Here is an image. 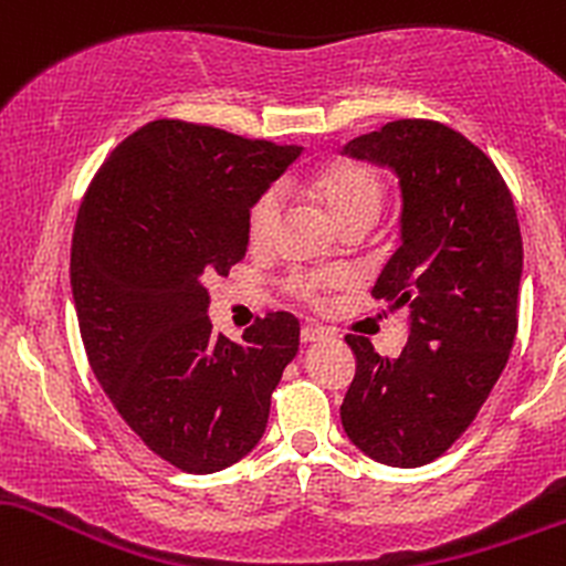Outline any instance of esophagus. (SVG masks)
<instances>
[{
	"mask_svg": "<svg viewBox=\"0 0 566 566\" xmlns=\"http://www.w3.org/2000/svg\"><path fill=\"white\" fill-rule=\"evenodd\" d=\"M302 342L304 345H310V342H321V339H326V332H323L321 326H302Z\"/></svg>",
	"mask_w": 566,
	"mask_h": 566,
	"instance_id": "1",
	"label": "esophagus"
}]
</instances>
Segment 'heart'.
I'll return each instance as SVG.
<instances>
[{
  "label": "heart",
  "mask_w": 566,
  "mask_h": 566,
  "mask_svg": "<svg viewBox=\"0 0 566 566\" xmlns=\"http://www.w3.org/2000/svg\"><path fill=\"white\" fill-rule=\"evenodd\" d=\"M310 192L315 195L328 213L334 216L342 230H368L377 221L385 202V179L374 165L360 160H339L310 181ZM283 216V189L277 184L264 187L256 195L245 216V232L253 249H266L275 238ZM350 281L347 272L336 270H296L283 281V289L294 300L304 304L326 302L334 289Z\"/></svg>",
  "instance_id": "obj_1"
}]
</instances>
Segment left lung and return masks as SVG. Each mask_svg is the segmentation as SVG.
I'll list each match as a JSON object with an SVG mask.
<instances>
[{"label": "left lung", "mask_w": 566, "mask_h": 566, "mask_svg": "<svg viewBox=\"0 0 566 566\" xmlns=\"http://www.w3.org/2000/svg\"><path fill=\"white\" fill-rule=\"evenodd\" d=\"M345 155L401 179V249L371 289L411 310L398 358L347 334L355 377L339 415L360 452L428 465L471 428L518 332L522 230L497 165L436 119H396L353 138Z\"/></svg>", "instance_id": "8db88e82"}]
</instances>
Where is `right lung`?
Returning <instances> with one entry per match:
<instances>
[{"instance_id":"right-lung-1","label":"right lung","mask_w":566,"mask_h":566,"mask_svg":"<svg viewBox=\"0 0 566 566\" xmlns=\"http://www.w3.org/2000/svg\"><path fill=\"white\" fill-rule=\"evenodd\" d=\"M302 146L155 119L106 157L72 238L82 345L114 409L187 473H213L262 438L300 350L291 313L256 317L243 345L213 332L206 281L249 249L245 216Z\"/></svg>"}]
</instances>
